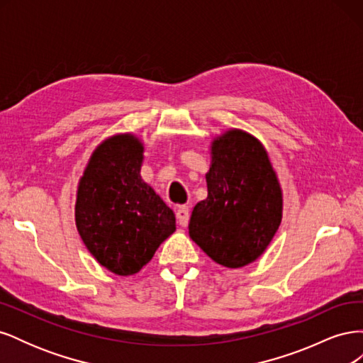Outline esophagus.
I'll use <instances>...</instances> for the list:
<instances>
[{
    "label": "esophagus",
    "instance_id": "esophagus-1",
    "mask_svg": "<svg viewBox=\"0 0 363 363\" xmlns=\"http://www.w3.org/2000/svg\"><path fill=\"white\" fill-rule=\"evenodd\" d=\"M175 215H177V221L182 227H186L189 223V207L188 206H179L177 207V212H175Z\"/></svg>",
    "mask_w": 363,
    "mask_h": 363
}]
</instances>
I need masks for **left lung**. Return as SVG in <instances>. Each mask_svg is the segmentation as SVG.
Instances as JSON below:
<instances>
[{
    "label": "left lung",
    "mask_w": 363,
    "mask_h": 363,
    "mask_svg": "<svg viewBox=\"0 0 363 363\" xmlns=\"http://www.w3.org/2000/svg\"><path fill=\"white\" fill-rule=\"evenodd\" d=\"M211 155L207 199L194 207L189 236L219 265L242 268L277 233L281 188L265 147L247 131L232 128L215 138Z\"/></svg>",
    "instance_id": "left-lung-1"
}]
</instances>
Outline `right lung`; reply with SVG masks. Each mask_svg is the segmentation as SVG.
Segmentation results:
<instances>
[{
	"label": "right lung",
	"mask_w": 363,
	"mask_h": 363,
	"mask_svg": "<svg viewBox=\"0 0 363 363\" xmlns=\"http://www.w3.org/2000/svg\"><path fill=\"white\" fill-rule=\"evenodd\" d=\"M144 145L131 133L103 140L79 182L75 225L101 267L133 276L175 232V215L140 177Z\"/></svg>",
	"instance_id": "1"
}]
</instances>
